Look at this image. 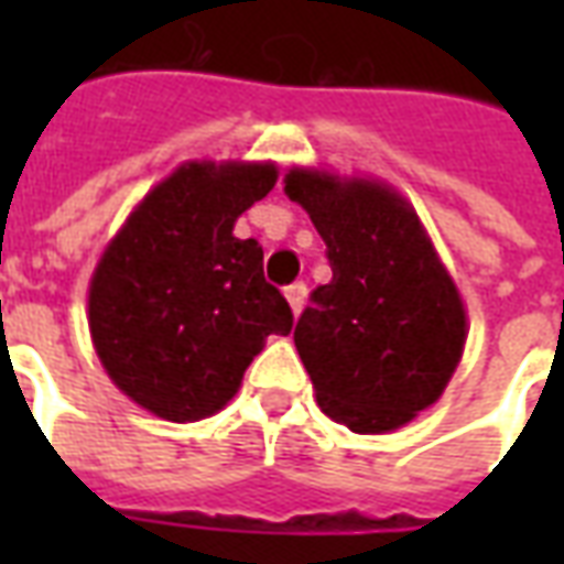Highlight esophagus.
<instances>
[{"label": "esophagus", "instance_id": "1", "mask_svg": "<svg viewBox=\"0 0 564 564\" xmlns=\"http://www.w3.org/2000/svg\"><path fill=\"white\" fill-rule=\"evenodd\" d=\"M283 295H286V302H290V307H293V314L299 317V314H302V307H305V295H307L305 283L302 281L290 283V286L283 290Z\"/></svg>", "mask_w": 564, "mask_h": 564}]
</instances>
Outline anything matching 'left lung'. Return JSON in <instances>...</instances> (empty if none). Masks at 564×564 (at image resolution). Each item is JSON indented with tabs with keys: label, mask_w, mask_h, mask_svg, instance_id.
Here are the masks:
<instances>
[{
	"label": "left lung",
	"mask_w": 564,
	"mask_h": 564,
	"mask_svg": "<svg viewBox=\"0 0 564 564\" xmlns=\"http://www.w3.org/2000/svg\"><path fill=\"white\" fill-rule=\"evenodd\" d=\"M283 189L311 214L332 265L293 332L319 408L362 435L399 429L456 371L459 293L414 210L387 186L295 169Z\"/></svg>",
	"instance_id": "8db88e82"
}]
</instances>
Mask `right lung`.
Listing matches in <instances>:
<instances>
[{
  "label": "right lung",
  "mask_w": 564,
  "mask_h": 564,
  "mask_svg": "<svg viewBox=\"0 0 564 564\" xmlns=\"http://www.w3.org/2000/svg\"><path fill=\"white\" fill-rule=\"evenodd\" d=\"M278 181L274 165L189 162L160 184L105 250L90 332L105 371L150 414L193 423L232 399L293 311L262 274V247L235 220Z\"/></svg>",
  "instance_id": "obj_1"
}]
</instances>
